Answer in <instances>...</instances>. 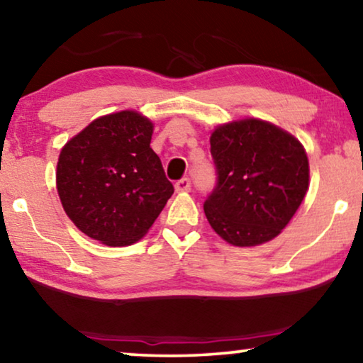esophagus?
<instances>
[{
    "mask_svg": "<svg viewBox=\"0 0 363 363\" xmlns=\"http://www.w3.org/2000/svg\"><path fill=\"white\" fill-rule=\"evenodd\" d=\"M174 189L176 192H189L191 191V181H189L187 177H182L181 181H177L174 184Z\"/></svg>",
    "mask_w": 363,
    "mask_h": 363,
    "instance_id": "esophagus-1",
    "label": "esophagus"
}]
</instances>
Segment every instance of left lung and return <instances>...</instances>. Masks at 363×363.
<instances>
[{
	"instance_id": "left-lung-1",
	"label": "left lung",
	"mask_w": 363,
	"mask_h": 363,
	"mask_svg": "<svg viewBox=\"0 0 363 363\" xmlns=\"http://www.w3.org/2000/svg\"><path fill=\"white\" fill-rule=\"evenodd\" d=\"M218 184L203 203L210 226L233 246L277 238L305 199L310 163L298 138L262 118L220 123L210 135Z\"/></svg>"
}]
</instances>
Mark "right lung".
I'll use <instances>...</instances> for the list:
<instances>
[{
    "label": "right lung",
    "mask_w": 363,
    "mask_h": 363,
    "mask_svg": "<svg viewBox=\"0 0 363 363\" xmlns=\"http://www.w3.org/2000/svg\"><path fill=\"white\" fill-rule=\"evenodd\" d=\"M153 122L137 111L94 118L69 138L57 163L65 213L106 246H130L148 233L174 192L150 148Z\"/></svg>",
    "instance_id": "add662e5"
}]
</instances>
